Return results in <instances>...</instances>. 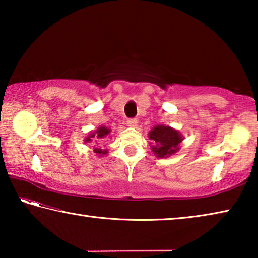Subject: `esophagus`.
I'll return each mask as SVG.
<instances>
[{"label": "esophagus", "instance_id": "esophagus-1", "mask_svg": "<svg viewBox=\"0 0 258 258\" xmlns=\"http://www.w3.org/2000/svg\"><path fill=\"white\" fill-rule=\"evenodd\" d=\"M126 124H127V126H130V127H135V126L138 125V120L135 118H130L127 119V121H126Z\"/></svg>", "mask_w": 258, "mask_h": 258}]
</instances>
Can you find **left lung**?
Wrapping results in <instances>:
<instances>
[{
    "label": "left lung",
    "instance_id": "left-lung-1",
    "mask_svg": "<svg viewBox=\"0 0 258 258\" xmlns=\"http://www.w3.org/2000/svg\"><path fill=\"white\" fill-rule=\"evenodd\" d=\"M149 139L155 143L151 149L158 158H166L175 154L183 140L178 131L165 125L154 126L149 132Z\"/></svg>",
    "mask_w": 258,
    "mask_h": 258
}]
</instances>
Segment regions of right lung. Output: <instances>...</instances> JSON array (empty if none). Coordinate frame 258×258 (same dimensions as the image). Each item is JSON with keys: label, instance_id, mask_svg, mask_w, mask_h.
Segmentation results:
<instances>
[{"label": "right lung", "instance_id": "obj_1", "mask_svg": "<svg viewBox=\"0 0 258 258\" xmlns=\"http://www.w3.org/2000/svg\"><path fill=\"white\" fill-rule=\"evenodd\" d=\"M110 131L111 130L106 127V126H100V127L97 131H93L92 133H90L89 137H86L84 141L85 142H91V141H93V140H97V139L101 140V141H102V139L106 138L107 135L110 133ZM93 151H94V154H97L99 156H103V155L107 154V149L102 150V149H100V148H94Z\"/></svg>", "mask_w": 258, "mask_h": 258}]
</instances>
